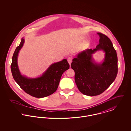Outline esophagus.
Returning <instances> with one entry per match:
<instances>
[{
	"mask_svg": "<svg viewBox=\"0 0 131 131\" xmlns=\"http://www.w3.org/2000/svg\"><path fill=\"white\" fill-rule=\"evenodd\" d=\"M67 61L68 62L69 65H70L71 63L72 62V57H69L68 58H67Z\"/></svg>",
	"mask_w": 131,
	"mask_h": 131,
	"instance_id": "obj_1",
	"label": "esophagus"
}]
</instances>
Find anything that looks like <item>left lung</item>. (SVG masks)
<instances>
[{"label": "left lung", "instance_id": "1", "mask_svg": "<svg viewBox=\"0 0 131 131\" xmlns=\"http://www.w3.org/2000/svg\"><path fill=\"white\" fill-rule=\"evenodd\" d=\"M99 35V44L93 50L86 49L78 53L71 65L75 73L76 85L80 92L89 96L100 95L115 80L118 73L116 50L107 36ZM99 50L105 52L104 61L96 63L92 56Z\"/></svg>", "mask_w": 131, "mask_h": 131}]
</instances>
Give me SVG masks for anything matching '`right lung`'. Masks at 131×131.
Masks as SVG:
<instances>
[{
    "mask_svg": "<svg viewBox=\"0 0 131 131\" xmlns=\"http://www.w3.org/2000/svg\"><path fill=\"white\" fill-rule=\"evenodd\" d=\"M24 43L23 38L13 56L11 69L14 79L24 91L34 97L41 98L51 95L56 91L63 73L69 68L67 59L52 64L40 77L28 78L21 75L18 64L19 52Z\"/></svg>",
    "mask_w": 131,
    "mask_h": 131,
    "instance_id": "add662e5",
    "label": "right lung"
}]
</instances>
